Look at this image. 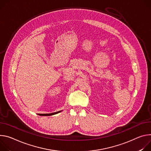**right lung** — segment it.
<instances>
[{"label":"right lung","mask_w":151,"mask_h":151,"mask_svg":"<svg viewBox=\"0 0 151 151\" xmlns=\"http://www.w3.org/2000/svg\"><path fill=\"white\" fill-rule=\"evenodd\" d=\"M60 111H57L55 113H48V114H40V116H51V115H53L55 114H57L58 113H59Z\"/></svg>","instance_id":"add662e5"}]
</instances>
